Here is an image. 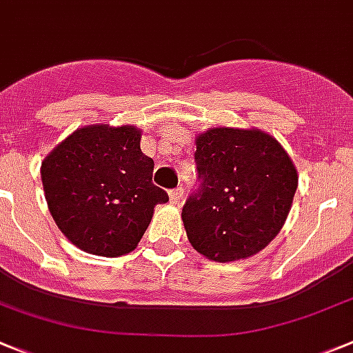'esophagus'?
I'll use <instances>...</instances> for the list:
<instances>
[{"instance_id": "obj_1", "label": "esophagus", "mask_w": 353, "mask_h": 353, "mask_svg": "<svg viewBox=\"0 0 353 353\" xmlns=\"http://www.w3.org/2000/svg\"><path fill=\"white\" fill-rule=\"evenodd\" d=\"M182 198H183L182 187H176V189L170 190V199H171V203H173V205H180Z\"/></svg>"}]
</instances>
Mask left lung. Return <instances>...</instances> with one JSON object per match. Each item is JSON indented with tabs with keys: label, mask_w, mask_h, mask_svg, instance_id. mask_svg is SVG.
Returning <instances> with one entry per match:
<instances>
[{
	"label": "left lung",
	"mask_w": 353,
	"mask_h": 353,
	"mask_svg": "<svg viewBox=\"0 0 353 353\" xmlns=\"http://www.w3.org/2000/svg\"><path fill=\"white\" fill-rule=\"evenodd\" d=\"M198 189L182 221L199 254L231 263L270 245L292 206L297 171L283 147L259 129L212 128L196 138Z\"/></svg>",
	"instance_id": "1"
}]
</instances>
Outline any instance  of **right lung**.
I'll use <instances>...</instances> for the list:
<instances>
[{"instance_id": "1", "label": "right lung", "mask_w": 353, "mask_h": 353, "mask_svg": "<svg viewBox=\"0 0 353 353\" xmlns=\"http://www.w3.org/2000/svg\"><path fill=\"white\" fill-rule=\"evenodd\" d=\"M134 125H85L41 163L45 199L57 228L83 252L129 254L168 192L152 183L154 161Z\"/></svg>"}]
</instances>
